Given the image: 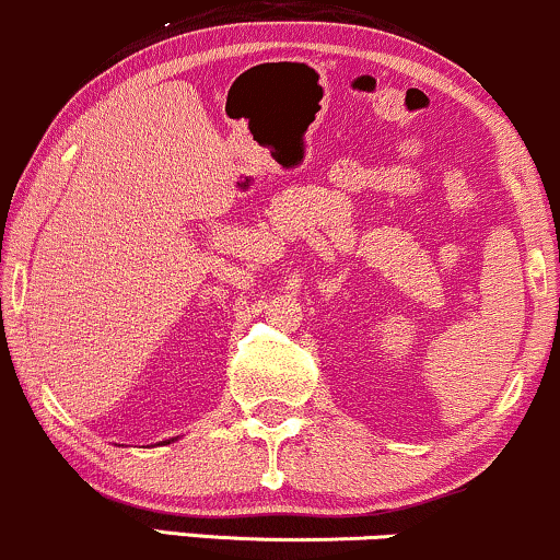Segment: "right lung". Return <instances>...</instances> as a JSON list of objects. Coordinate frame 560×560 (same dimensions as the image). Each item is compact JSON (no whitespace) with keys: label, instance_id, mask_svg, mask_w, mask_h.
Returning a JSON list of instances; mask_svg holds the SVG:
<instances>
[{"label":"right lung","instance_id":"obj_1","mask_svg":"<svg viewBox=\"0 0 560 560\" xmlns=\"http://www.w3.org/2000/svg\"><path fill=\"white\" fill-rule=\"evenodd\" d=\"M172 441H177V438H172ZM164 443H170V441H164Z\"/></svg>","mask_w":560,"mask_h":560}]
</instances>
